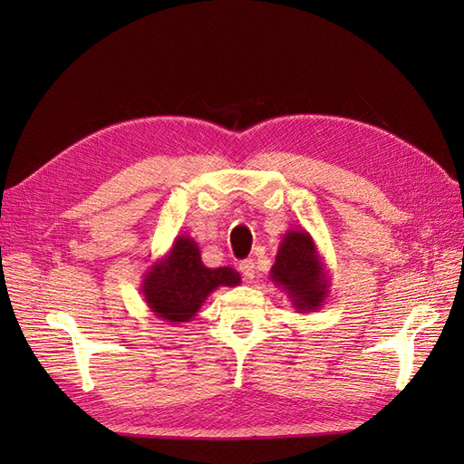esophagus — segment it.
Segmentation results:
<instances>
[{
  "label": "esophagus",
  "instance_id": "34e87169",
  "mask_svg": "<svg viewBox=\"0 0 464 464\" xmlns=\"http://www.w3.org/2000/svg\"><path fill=\"white\" fill-rule=\"evenodd\" d=\"M240 273L247 278V280H254L256 278V263L251 259H246L240 263Z\"/></svg>",
  "mask_w": 464,
  "mask_h": 464
}]
</instances>
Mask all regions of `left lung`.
<instances>
[{
	"label": "left lung",
	"instance_id": "1",
	"mask_svg": "<svg viewBox=\"0 0 464 464\" xmlns=\"http://www.w3.org/2000/svg\"><path fill=\"white\" fill-rule=\"evenodd\" d=\"M298 314L317 312L329 296L331 276L310 232L292 228L283 236L269 273Z\"/></svg>",
	"mask_w": 464,
	"mask_h": 464
}]
</instances>
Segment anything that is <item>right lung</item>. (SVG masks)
<instances>
[{
    "label": "right lung",
    "mask_w": 464,
    "mask_h": 464,
    "mask_svg": "<svg viewBox=\"0 0 464 464\" xmlns=\"http://www.w3.org/2000/svg\"><path fill=\"white\" fill-rule=\"evenodd\" d=\"M240 283V273L232 266H205L198 242L179 234L168 254L154 261L143 275L141 292L154 315L178 325L198 315L217 288H232Z\"/></svg>",
    "instance_id": "1"
}]
</instances>
